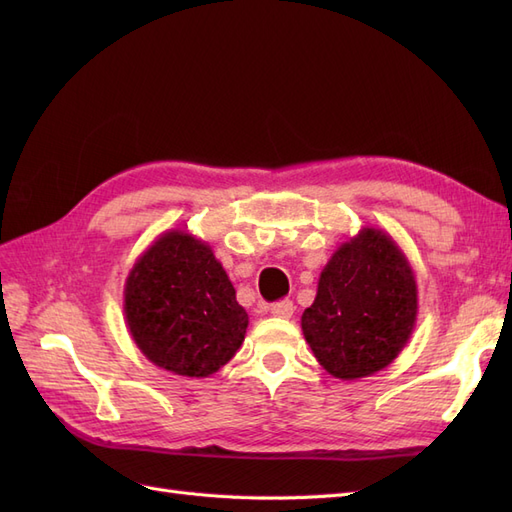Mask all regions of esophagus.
<instances>
[{
  "label": "esophagus",
  "mask_w": 512,
  "mask_h": 512,
  "mask_svg": "<svg viewBox=\"0 0 512 512\" xmlns=\"http://www.w3.org/2000/svg\"><path fill=\"white\" fill-rule=\"evenodd\" d=\"M269 312L277 318H292L294 314V303L290 299H282V301H275L269 305Z\"/></svg>",
  "instance_id": "obj_1"
}]
</instances>
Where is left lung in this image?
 <instances>
[{
    "label": "left lung",
    "instance_id": "left-lung-1",
    "mask_svg": "<svg viewBox=\"0 0 512 512\" xmlns=\"http://www.w3.org/2000/svg\"><path fill=\"white\" fill-rule=\"evenodd\" d=\"M416 312L418 290L406 254L384 230L365 226L322 269L301 329L331 376L359 380L397 359Z\"/></svg>",
    "mask_w": 512,
    "mask_h": 512
}]
</instances>
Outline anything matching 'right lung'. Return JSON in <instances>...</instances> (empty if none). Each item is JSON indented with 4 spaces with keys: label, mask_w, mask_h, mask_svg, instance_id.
<instances>
[{
    "label": "right lung",
    "mask_w": 512,
    "mask_h": 512,
    "mask_svg": "<svg viewBox=\"0 0 512 512\" xmlns=\"http://www.w3.org/2000/svg\"><path fill=\"white\" fill-rule=\"evenodd\" d=\"M134 344L166 371L209 378L237 354L247 312L209 243L166 230L138 256L123 288Z\"/></svg>",
    "instance_id": "1"
}]
</instances>
